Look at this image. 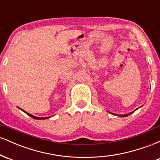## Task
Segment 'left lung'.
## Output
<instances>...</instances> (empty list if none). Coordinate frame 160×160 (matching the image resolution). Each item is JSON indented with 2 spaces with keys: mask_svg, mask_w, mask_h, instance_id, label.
I'll list each match as a JSON object with an SVG mask.
<instances>
[{
  "mask_svg": "<svg viewBox=\"0 0 160 160\" xmlns=\"http://www.w3.org/2000/svg\"><path fill=\"white\" fill-rule=\"evenodd\" d=\"M134 112V111H133ZM133 112H132V113H128V114H124V115H118L119 117H127L128 115H130L131 114V113H132Z\"/></svg>",
  "mask_w": 160,
  "mask_h": 160,
  "instance_id": "8db88e82",
  "label": "left lung"
}]
</instances>
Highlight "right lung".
I'll return each instance as SVG.
<instances>
[{"mask_svg":"<svg viewBox=\"0 0 160 160\" xmlns=\"http://www.w3.org/2000/svg\"><path fill=\"white\" fill-rule=\"evenodd\" d=\"M22 111H23V110H22ZM23 111L25 112V113H27V114L28 115V116H30L31 117H32V118H34V119H36V120H44V119L49 118V117H34V116H33V115H32V114H30V113H27L26 111Z\"/></svg>","mask_w":160,"mask_h":160,"instance_id":"add662e5","label":"right lung"}]
</instances>
